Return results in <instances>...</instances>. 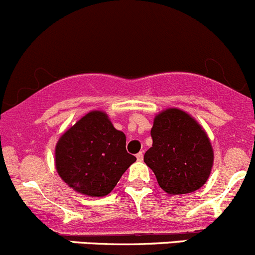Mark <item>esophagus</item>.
Returning a JSON list of instances; mask_svg holds the SVG:
<instances>
[{
  "mask_svg": "<svg viewBox=\"0 0 255 255\" xmlns=\"http://www.w3.org/2000/svg\"><path fill=\"white\" fill-rule=\"evenodd\" d=\"M143 158H144L143 153H142V151H139V153L137 154V160L138 161H143Z\"/></svg>",
  "mask_w": 255,
  "mask_h": 255,
  "instance_id": "1",
  "label": "esophagus"
}]
</instances>
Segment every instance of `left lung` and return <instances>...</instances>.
I'll use <instances>...</instances> for the list:
<instances>
[{
  "mask_svg": "<svg viewBox=\"0 0 255 255\" xmlns=\"http://www.w3.org/2000/svg\"><path fill=\"white\" fill-rule=\"evenodd\" d=\"M150 135L153 146L144 154V163L164 191L189 194L207 181L213 150L206 132L191 116L177 109L166 110L155 117Z\"/></svg>",
  "mask_w": 255,
  "mask_h": 255,
  "instance_id": "8db88e82",
  "label": "left lung"
}]
</instances>
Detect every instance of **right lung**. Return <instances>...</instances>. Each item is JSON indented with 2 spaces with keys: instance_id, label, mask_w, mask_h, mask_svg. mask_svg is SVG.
<instances>
[{
  "instance_id": "right-lung-1",
  "label": "right lung",
  "mask_w": 255,
  "mask_h": 255,
  "mask_svg": "<svg viewBox=\"0 0 255 255\" xmlns=\"http://www.w3.org/2000/svg\"><path fill=\"white\" fill-rule=\"evenodd\" d=\"M135 160L126 149L125 133L101 111L82 117L61 135L55 148L61 179L75 191L95 197L110 194Z\"/></svg>"
}]
</instances>
